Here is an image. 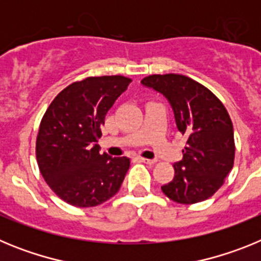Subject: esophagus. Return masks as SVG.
Instances as JSON below:
<instances>
[{"label":"esophagus","mask_w":261,"mask_h":261,"mask_svg":"<svg viewBox=\"0 0 261 261\" xmlns=\"http://www.w3.org/2000/svg\"><path fill=\"white\" fill-rule=\"evenodd\" d=\"M140 161H141V162H144V163H146V165H155V159H146V158H140Z\"/></svg>","instance_id":"34e87169"}]
</instances>
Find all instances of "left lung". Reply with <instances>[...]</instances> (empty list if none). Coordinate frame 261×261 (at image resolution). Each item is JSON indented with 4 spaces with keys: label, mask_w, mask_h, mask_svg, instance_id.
I'll use <instances>...</instances> for the list:
<instances>
[{
    "label": "left lung",
    "mask_w": 261,
    "mask_h": 261,
    "mask_svg": "<svg viewBox=\"0 0 261 261\" xmlns=\"http://www.w3.org/2000/svg\"><path fill=\"white\" fill-rule=\"evenodd\" d=\"M141 84L168 99L179 132L187 136L181 161L162 192L177 204L209 199L225 183L235 158L234 129L227 110L208 87L183 74H151Z\"/></svg>",
    "instance_id": "left-lung-1"
}]
</instances>
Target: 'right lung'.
<instances>
[{"label": "right lung", "mask_w": 261, "mask_h": 261, "mask_svg": "<svg viewBox=\"0 0 261 261\" xmlns=\"http://www.w3.org/2000/svg\"><path fill=\"white\" fill-rule=\"evenodd\" d=\"M130 80L87 77L60 91L45 111L36 136V161L50 190L68 204L91 208L116 195L130 159L99 153L100 126Z\"/></svg>", "instance_id": "obj_1"}]
</instances>
